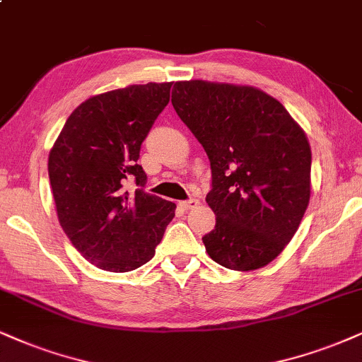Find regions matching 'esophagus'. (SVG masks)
Returning <instances> with one entry per match:
<instances>
[{"label":"esophagus","instance_id":"obj_1","mask_svg":"<svg viewBox=\"0 0 362 362\" xmlns=\"http://www.w3.org/2000/svg\"><path fill=\"white\" fill-rule=\"evenodd\" d=\"M199 204V202L196 198H191V199H186V202H181L180 203V206L182 208V209H193V208H196Z\"/></svg>","mask_w":362,"mask_h":362}]
</instances>
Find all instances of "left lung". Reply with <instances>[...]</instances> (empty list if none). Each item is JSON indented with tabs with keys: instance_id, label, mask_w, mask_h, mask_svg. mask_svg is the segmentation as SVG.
<instances>
[{
	"instance_id": "obj_1",
	"label": "left lung",
	"mask_w": 362,
	"mask_h": 362,
	"mask_svg": "<svg viewBox=\"0 0 362 362\" xmlns=\"http://www.w3.org/2000/svg\"><path fill=\"white\" fill-rule=\"evenodd\" d=\"M173 107L206 151L208 206L215 230L208 255L230 270H257L282 253L310 199L312 153L305 132L260 88L186 80Z\"/></svg>"
}]
</instances>
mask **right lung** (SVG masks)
I'll return each instance as SVG.
<instances>
[{
	"mask_svg": "<svg viewBox=\"0 0 362 362\" xmlns=\"http://www.w3.org/2000/svg\"><path fill=\"white\" fill-rule=\"evenodd\" d=\"M173 82L129 86L82 102L48 156L60 226L82 257L131 272L154 257L176 204L146 193L141 144L169 102ZM129 180L136 192H127Z\"/></svg>",
	"mask_w": 362,
	"mask_h": 362,
	"instance_id": "1",
	"label": "right lung"
}]
</instances>
